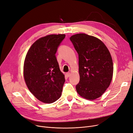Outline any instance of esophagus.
Listing matches in <instances>:
<instances>
[{"label": "esophagus", "instance_id": "obj_1", "mask_svg": "<svg viewBox=\"0 0 133 133\" xmlns=\"http://www.w3.org/2000/svg\"><path fill=\"white\" fill-rule=\"evenodd\" d=\"M70 76H71V73H70V72H68V73L66 74V76L67 77H70Z\"/></svg>", "mask_w": 133, "mask_h": 133}]
</instances>
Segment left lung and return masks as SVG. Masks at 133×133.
Here are the masks:
<instances>
[{"mask_svg":"<svg viewBox=\"0 0 133 133\" xmlns=\"http://www.w3.org/2000/svg\"><path fill=\"white\" fill-rule=\"evenodd\" d=\"M79 56L80 81L76 91L87 100L102 96L111 84L113 74L112 56L98 38L84 33L70 38Z\"/></svg>","mask_w":133,"mask_h":133,"instance_id":"obj_1","label":"left lung"}]
</instances>
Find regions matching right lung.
<instances>
[{
  "label": "right lung",
  "mask_w": 133,
  "mask_h": 133,
  "mask_svg": "<svg viewBox=\"0 0 133 133\" xmlns=\"http://www.w3.org/2000/svg\"><path fill=\"white\" fill-rule=\"evenodd\" d=\"M65 34H50L37 40L29 49L23 64V77L33 95L50 104L61 96L65 76L59 69L55 54Z\"/></svg>",
  "instance_id": "add662e5"
}]
</instances>
